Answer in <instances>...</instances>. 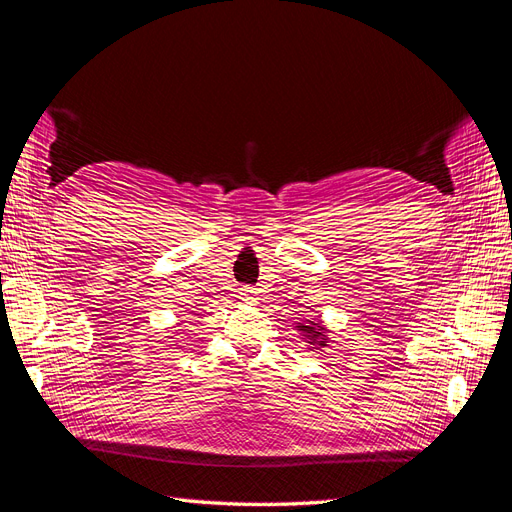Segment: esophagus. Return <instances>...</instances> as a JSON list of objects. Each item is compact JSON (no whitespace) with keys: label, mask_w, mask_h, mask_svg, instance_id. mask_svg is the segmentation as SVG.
Returning a JSON list of instances; mask_svg holds the SVG:
<instances>
[{"label":"esophagus","mask_w":512,"mask_h":512,"mask_svg":"<svg viewBox=\"0 0 512 512\" xmlns=\"http://www.w3.org/2000/svg\"><path fill=\"white\" fill-rule=\"evenodd\" d=\"M241 299L247 301V303H254V301H256V288L243 286V288H241Z\"/></svg>","instance_id":"34e87169"}]
</instances>
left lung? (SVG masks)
Here are the masks:
<instances>
[{"label": "left lung", "mask_w": 512, "mask_h": 512, "mask_svg": "<svg viewBox=\"0 0 512 512\" xmlns=\"http://www.w3.org/2000/svg\"><path fill=\"white\" fill-rule=\"evenodd\" d=\"M301 331H305V337L309 339V344H312V346H327V342H322V339H324L322 331H324V329L318 327L316 322L309 320L307 324H303Z\"/></svg>", "instance_id": "1"}]
</instances>
